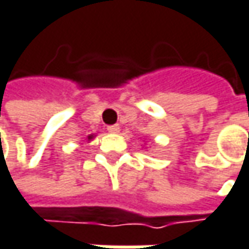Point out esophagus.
Segmentation results:
<instances>
[{
  "mask_svg": "<svg viewBox=\"0 0 249 249\" xmlns=\"http://www.w3.org/2000/svg\"><path fill=\"white\" fill-rule=\"evenodd\" d=\"M107 131H108L110 134H118V132H120V125H110V126L107 128Z\"/></svg>",
  "mask_w": 249,
  "mask_h": 249,
  "instance_id": "esophagus-1",
  "label": "esophagus"
}]
</instances>
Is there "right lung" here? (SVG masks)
Returning a JSON list of instances; mask_svg holds the SVG:
<instances>
[{"label": "right lung", "instance_id": "1", "mask_svg": "<svg viewBox=\"0 0 249 249\" xmlns=\"http://www.w3.org/2000/svg\"><path fill=\"white\" fill-rule=\"evenodd\" d=\"M93 138H94V135H89V137H87V141L90 142V141H91Z\"/></svg>", "mask_w": 249, "mask_h": 249}]
</instances>
